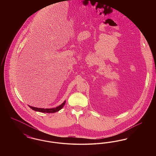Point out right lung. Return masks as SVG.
I'll return each mask as SVG.
<instances>
[{"label":"right lung","instance_id":"right-lung-1","mask_svg":"<svg viewBox=\"0 0 156 156\" xmlns=\"http://www.w3.org/2000/svg\"><path fill=\"white\" fill-rule=\"evenodd\" d=\"M66 104V101H64L62 104L60 105L59 106H57L55 108H51V109H44V108H35V107H33V106H29L30 108L35 111L40 112H43V113H55L59 111V110H61L63 106H64V105Z\"/></svg>","mask_w":156,"mask_h":156}]
</instances>
